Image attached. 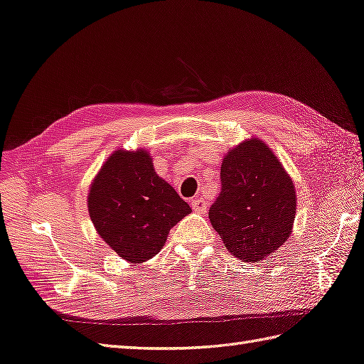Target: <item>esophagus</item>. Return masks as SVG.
<instances>
[{
  "label": "esophagus",
  "mask_w": 364,
  "mask_h": 364,
  "mask_svg": "<svg viewBox=\"0 0 364 364\" xmlns=\"http://www.w3.org/2000/svg\"><path fill=\"white\" fill-rule=\"evenodd\" d=\"M191 205H192V209L196 210V213H206V209H208V201L203 198V197H197V198H193L192 201H191Z\"/></svg>",
  "instance_id": "obj_1"
}]
</instances>
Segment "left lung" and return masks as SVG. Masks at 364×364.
I'll use <instances>...</instances> for the list:
<instances>
[{
  "mask_svg": "<svg viewBox=\"0 0 364 364\" xmlns=\"http://www.w3.org/2000/svg\"><path fill=\"white\" fill-rule=\"evenodd\" d=\"M220 180L209 220L225 248L251 264L273 256L293 231L298 198L291 176L264 141L250 138L225 155Z\"/></svg>",
  "mask_w": 364,
  "mask_h": 364,
  "instance_id": "8db88e82",
  "label": "left lung"
}]
</instances>
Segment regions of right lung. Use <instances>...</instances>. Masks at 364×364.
Segmentation results:
<instances>
[{"mask_svg": "<svg viewBox=\"0 0 364 364\" xmlns=\"http://www.w3.org/2000/svg\"><path fill=\"white\" fill-rule=\"evenodd\" d=\"M191 210L158 176L146 149L114 150L88 191V213L100 239L132 264L156 256Z\"/></svg>", "mask_w": 364, "mask_h": 364, "instance_id": "right-lung-1", "label": "right lung"}]
</instances>
